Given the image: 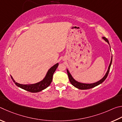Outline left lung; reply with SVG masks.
<instances>
[{
    "mask_svg": "<svg viewBox=\"0 0 122 122\" xmlns=\"http://www.w3.org/2000/svg\"><path fill=\"white\" fill-rule=\"evenodd\" d=\"M102 38H103V39L106 42H107L109 44V42L108 40H107V38H106L105 37H102ZM110 50H111V49H110ZM112 59H111L110 63L109 65L108 70L103 77L102 78L101 80L98 81L94 82V83H92V84H86V83H82V82H80L77 81L74 79L73 76H72L71 75V74L70 73L69 70L67 69V74H68V76H69V78L70 82H71V84L73 85V86H74L75 87H76V88H77L79 89H82V90L92 88H93V87L98 86L99 85L102 84V83L106 80L107 77L109 72V71H110L111 65H112Z\"/></svg>",
    "mask_w": 122,
    "mask_h": 122,
    "instance_id": "obj_1",
    "label": "left lung"
}]
</instances>
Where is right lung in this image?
<instances>
[{"mask_svg": "<svg viewBox=\"0 0 122 122\" xmlns=\"http://www.w3.org/2000/svg\"><path fill=\"white\" fill-rule=\"evenodd\" d=\"M58 64L59 63H58L57 64H55L53 66H52L48 70V72H47L46 75L45 76L43 79L40 81V82L35 83V84L27 85L19 84V83L15 82V81L14 80V79L13 78L12 76H11L12 79L15 83V84L18 87L24 89V90L30 92L37 93L43 91V89H46L48 86H49V85H50L51 82H52L53 73H54V72H55L56 70L57 69Z\"/></svg>", "mask_w": 122, "mask_h": 122, "instance_id": "add662e5", "label": "right lung"}]
</instances>
